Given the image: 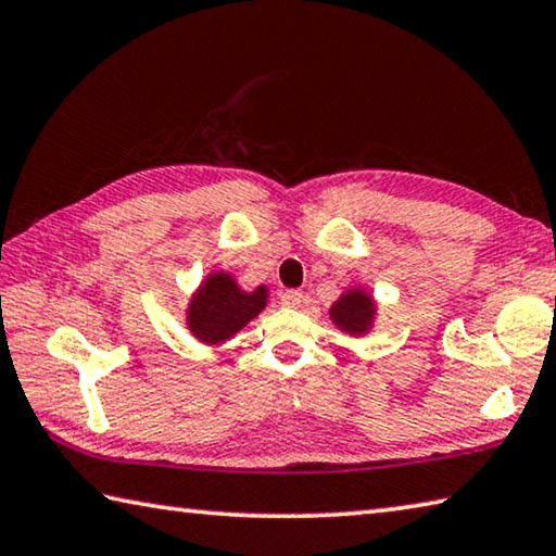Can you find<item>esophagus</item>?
<instances>
[{
    "mask_svg": "<svg viewBox=\"0 0 556 556\" xmlns=\"http://www.w3.org/2000/svg\"><path fill=\"white\" fill-rule=\"evenodd\" d=\"M279 301H281V306H285V308H299L301 301H304V294H301V291H296V289H287L285 294L279 296Z\"/></svg>",
    "mask_w": 556,
    "mask_h": 556,
    "instance_id": "esophagus-1",
    "label": "esophagus"
}]
</instances>
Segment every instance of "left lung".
Listing matches in <instances>:
<instances>
[{
    "mask_svg": "<svg viewBox=\"0 0 556 556\" xmlns=\"http://www.w3.org/2000/svg\"><path fill=\"white\" fill-rule=\"evenodd\" d=\"M330 318L336 320V326L348 332H365L369 328L371 318H375V304L365 294V291H348L345 296H340L336 306L330 308Z\"/></svg>",
    "mask_w": 556,
    "mask_h": 556,
    "instance_id": "obj_1",
    "label": "left lung"
}]
</instances>
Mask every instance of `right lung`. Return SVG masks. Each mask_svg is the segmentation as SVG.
I'll return each mask as SVG.
<instances>
[{
  "mask_svg": "<svg viewBox=\"0 0 556 556\" xmlns=\"http://www.w3.org/2000/svg\"><path fill=\"white\" fill-rule=\"evenodd\" d=\"M267 304V289L257 287L252 294L240 291L230 275L216 271L191 299L187 326L199 340L224 342L252 320Z\"/></svg>",
  "mask_w": 556,
  "mask_h": 556,
  "instance_id": "right-lung-1",
  "label": "right lung"
}]
</instances>
